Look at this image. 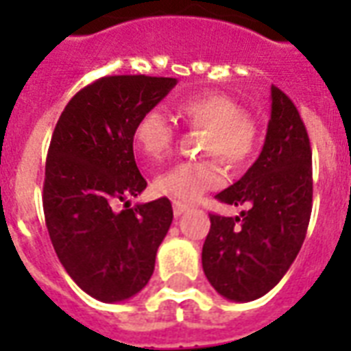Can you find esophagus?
Wrapping results in <instances>:
<instances>
[{"label":"esophagus","mask_w":351,"mask_h":351,"mask_svg":"<svg viewBox=\"0 0 351 351\" xmlns=\"http://www.w3.org/2000/svg\"><path fill=\"white\" fill-rule=\"evenodd\" d=\"M187 211V206L186 204H182V202H173V213H175V217H180L182 213H186Z\"/></svg>","instance_id":"1"}]
</instances>
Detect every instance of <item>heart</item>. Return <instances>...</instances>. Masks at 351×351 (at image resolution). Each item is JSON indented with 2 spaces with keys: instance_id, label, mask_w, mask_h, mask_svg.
I'll return each mask as SVG.
<instances>
[{
  "instance_id": "1",
  "label": "heart",
  "mask_w": 351,
  "mask_h": 351,
  "mask_svg": "<svg viewBox=\"0 0 351 351\" xmlns=\"http://www.w3.org/2000/svg\"><path fill=\"white\" fill-rule=\"evenodd\" d=\"M176 112L189 127L206 129L204 154L220 156L230 167H242L255 154L258 125L239 101L219 93L189 96L176 104ZM176 131L164 112L153 107L134 125L136 151L149 164L164 160L175 145ZM226 182V169L217 158L180 162L156 176L154 191L176 202H193L202 193L217 189Z\"/></svg>"
}]
</instances>
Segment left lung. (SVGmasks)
<instances>
[{"label": "left lung", "instance_id": "8db88e82", "mask_svg": "<svg viewBox=\"0 0 351 351\" xmlns=\"http://www.w3.org/2000/svg\"><path fill=\"white\" fill-rule=\"evenodd\" d=\"M311 197L310 138L293 101L271 85V118L258 158L215 197L250 209L234 219L209 215L202 267L211 286L237 302L275 288L302 247Z\"/></svg>", "mask_w": 351, "mask_h": 351}]
</instances>
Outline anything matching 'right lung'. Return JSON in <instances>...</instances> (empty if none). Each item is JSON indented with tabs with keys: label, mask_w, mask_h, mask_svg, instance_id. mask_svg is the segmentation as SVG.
Returning <instances> with one entry per match:
<instances>
[{
	"label": "right lung",
	"mask_w": 351,
	"mask_h": 351,
	"mask_svg": "<svg viewBox=\"0 0 351 351\" xmlns=\"http://www.w3.org/2000/svg\"><path fill=\"white\" fill-rule=\"evenodd\" d=\"M176 78L106 76L76 93L52 132L43 213L58 258L74 282L101 302L145 288L173 222L167 198L136 204L147 187L132 153L134 125ZM124 204V209L116 208Z\"/></svg>",
	"instance_id": "add662e5"
}]
</instances>
